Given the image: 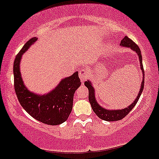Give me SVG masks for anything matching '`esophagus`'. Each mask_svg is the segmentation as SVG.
Returning a JSON list of instances; mask_svg holds the SVG:
<instances>
[{
	"label": "esophagus",
	"instance_id": "34e87169",
	"mask_svg": "<svg viewBox=\"0 0 159 159\" xmlns=\"http://www.w3.org/2000/svg\"><path fill=\"white\" fill-rule=\"evenodd\" d=\"M87 77H88V74H87V72L85 70H81L79 71V78L80 79H81V81L82 83H84L86 80L87 79Z\"/></svg>",
	"mask_w": 159,
	"mask_h": 159
}]
</instances>
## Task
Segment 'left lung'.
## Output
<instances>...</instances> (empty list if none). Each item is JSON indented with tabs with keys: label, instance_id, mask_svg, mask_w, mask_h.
I'll list each match as a JSON object with an SVG mask.
<instances>
[{
	"label": "left lung",
	"instance_id": "1",
	"mask_svg": "<svg viewBox=\"0 0 159 159\" xmlns=\"http://www.w3.org/2000/svg\"><path fill=\"white\" fill-rule=\"evenodd\" d=\"M121 47H128V48H130L132 50L135 52L136 54L139 55V62H140V68L141 72H142V81H141V84L140 89H139V94L137 95L136 98L135 99L134 101L130 105L121 110H108L104 107H102L100 104H98V101H97L96 98H95V89L93 87V84L90 81L87 80V81L84 82V84L86 87L89 89V101L90 103L92 109L94 111V112L97 115L98 118H100L101 119L104 120V121H119L121 120L122 118L125 117L129 113L130 111L133 110V108L135 106V104H137L138 101H139V98H140L141 93H142L143 89H144V67H143L142 64V56L141 54V50L139 49V47H138L137 44L132 41L131 39H129L127 36H125L120 43Z\"/></svg>",
	"mask_w": 159,
	"mask_h": 159
}]
</instances>
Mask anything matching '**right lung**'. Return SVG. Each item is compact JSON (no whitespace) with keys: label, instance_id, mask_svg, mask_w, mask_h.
Masks as SVG:
<instances>
[{"label":"right lung","instance_id":"right-lung-1","mask_svg":"<svg viewBox=\"0 0 159 159\" xmlns=\"http://www.w3.org/2000/svg\"><path fill=\"white\" fill-rule=\"evenodd\" d=\"M38 38H32L25 43L14 61L15 90L17 97L26 112L35 119L49 125L64 123L71 113L74 93L81 85L78 72L70 77L62 78L58 85L47 94H36L29 90L23 81L20 70L22 55L28 50Z\"/></svg>","mask_w":159,"mask_h":159}]
</instances>
